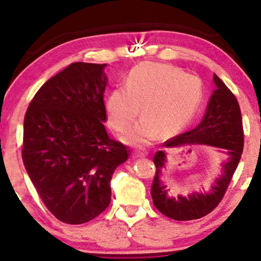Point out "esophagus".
I'll list each match as a JSON object with an SVG mask.
<instances>
[{
    "label": "esophagus",
    "instance_id": "esophagus-1",
    "mask_svg": "<svg viewBox=\"0 0 261 261\" xmlns=\"http://www.w3.org/2000/svg\"><path fill=\"white\" fill-rule=\"evenodd\" d=\"M133 155L135 156V158H142V156L147 155V152L144 151V149H134Z\"/></svg>",
    "mask_w": 261,
    "mask_h": 261
}]
</instances>
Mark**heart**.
<instances>
[{
    "mask_svg": "<svg viewBox=\"0 0 261 261\" xmlns=\"http://www.w3.org/2000/svg\"><path fill=\"white\" fill-rule=\"evenodd\" d=\"M202 99L197 77L177 67L144 63L126 78L124 88H116L106 101L108 123L116 132H126L139 114L144 117L127 135L133 145H146L160 133L169 137L194 115Z\"/></svg>",
    "mask_w": 261,
    "mask_h": 261,
    "instance_id": "1",
    "label": "heart"
}]
</instances>
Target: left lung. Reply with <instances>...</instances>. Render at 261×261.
<instances>
[{"label":"left lung","instance_id":"obj_1","mask_svg":"<svg viewBox=\"0 0 261 261\" xmlns=\"http://www.w3.org/2000/svg\"><path fill=\"white\" fill-rule=\"evenodd\" d=\"M213 80L216 89L209 99L204 116L198 126L164 142L166 147L209 145L224 149L229 158L223 163V173L217 178L212 190L204 194L192 192L188 197H170L166 187L160 180L162 167L165 166V152L158 151L153 158L155 165L151 189L153 204L164 215L176 221L201 219L219 205L233 178L244 149V127L238 99L216 74H214Z\"/></svg>","mask_w":261,"mask_h":261}]
</instances>
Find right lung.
<instances>
[{
  "instance_id": "1",
  "label": "right lung",
  "mask_w": 261,
  "mask_h": 261,
  "mask_svg": "<svg viewBox=\"0 0 261 261\" xmlns=\"http://www.w3.org/2000/svg\"><path fill=\"white\" fill-rule=\"evenodd\" d=\"M105 67L70 64L39 89L24 115L23 165L46 208L64 223L105 212L114 171L129 156L103 124Z\"/></svg>"
}]
</instances>
